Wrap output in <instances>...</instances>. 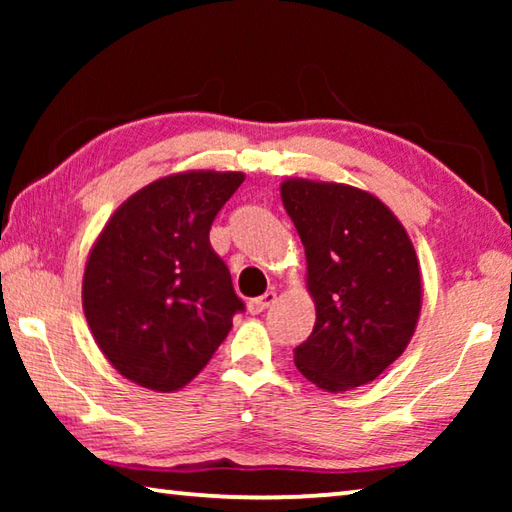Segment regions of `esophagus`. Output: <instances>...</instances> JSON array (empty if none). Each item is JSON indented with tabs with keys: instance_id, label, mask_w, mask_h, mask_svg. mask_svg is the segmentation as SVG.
I'll list each match as a JSON object with an SVG mask.
<instances>
[{
	"instance_id": "1",
	"label": "esophagus",
	"mask_w": 512,
	"mask_h": 512,
	"mask_svg": "<svg viewBox=\"0 0 512 512\" xmlns=\"http://www.w3.org/2000/svg\"><path fill=\"white\" fill-rule=\"evenodd\" d=\"M275 300H277V293L275 291H266L264 296L248 300V311H250V314H262V311L271 307Z\"/></svg>"
}]
</instances>
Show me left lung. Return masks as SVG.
I'll list each match as a JSON object with an SVG mask.
<instances>
[{
  "mask_svg": "<svg viewBox=\"0 0 512 512\" xmlns=\"http://www.w3.org/2000/svg\"><path fill=\"white\" fill-rule=\"evenodd\" d=\"M284 210L307 257L316 325L293 350L296 368L327 393L377 379L406 350L422 307L415 248L397 216L370 192L287 178Z\"/></svg>",
  "mask_w": 512,
  "mask_h": 512,
  "instance_id": "obj_1",
  "label": "left lung"
}]
</instances>
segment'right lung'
Returning a JSON list of instances; mask_svg holds the SVG:
<instances>
[{"label":"right lung","instance_id":"1","mask_svg":"<svg viewBox=\"0 0 512 512\" xmlns=\"http://www.w3.org/2000/svg\"><path fill=\"white\" fill-rule=\"evenodd\" d=\"M244 178L183 171L153 180L117 207L94 241L83 311L99 350L133 384L180 391L244 311L210 246L214 216Z\"/></svg>","mask_w":512,"mask_h":512}]
</instances>
